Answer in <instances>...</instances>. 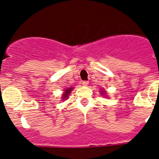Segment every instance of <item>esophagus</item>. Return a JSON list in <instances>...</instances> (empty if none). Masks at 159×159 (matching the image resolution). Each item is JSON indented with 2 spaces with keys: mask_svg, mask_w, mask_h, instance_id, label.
<instances>
[{
  "mask_svg": "<svg viewBox=\"0 0 159 159\" xmlns=\"http://www.w3.org/2000/svg\"><path fill=\"white\" fill-rule=\"evenodd\" d=\"M88 84H89V83H88V81H83V83H82L83 85H84V86H85V87L88 86Z\"/></svg>",
  "mask_w": 159,
  "mask_h": 159,
  "instance_id": "1",
  "label": "esophagus"
}]
</instances>
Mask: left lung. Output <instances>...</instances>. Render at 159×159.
Returning <instances> with one entry per match:
<instances>
[{
  "mask_svg": "<svg viewBox=\"0 0 159 159\" xmlns=\"http://www.w3.org/2000/svg\"><path fill=\"white\" fill-rule=\"evenodd\" d=\"M99 92H100V94H101V95H102V96L107 97V92H106V91H105V90L101 89L100 91H99Z\"/></svg>",
  "mask_w": 159,
  "mask_h": 159,
  "instance_id": "obj_1",
  "label": "left lung"
}]
</instances>
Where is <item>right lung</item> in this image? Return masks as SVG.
Segmentation results:
<instances>
[{
	"instance_id": "add662e5",
	"label": "right lung",
	"mask_w": 159,
	"mask_h": 159,
	"mask_svg": "<svg viewBox=\"0 0 159 159\" xmlns=\"http://www.w3.org/2000/svg\"><path fill=\"white\" fill-rule=\"evenodd\" d=\"M73 89H74V88H68L66 90H64V92H63L62 98H61V99H62V101H64L67 99H68V96H69L70 93H71V91H72Z\"/></svg>"
}]
</instances>
